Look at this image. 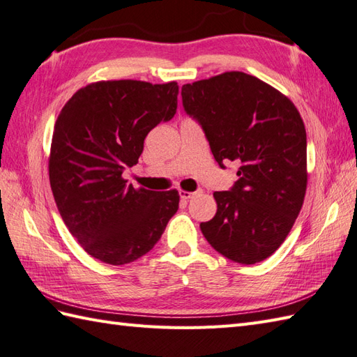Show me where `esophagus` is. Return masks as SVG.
Listing matches in <instances>:
<instances>
[{
    "label": "esophagus",
    "mask_w": 357,
    "mask_h": 357,
    "mask_svg": "<svg viewBox=\"0 0 357 357\" xmlns=\"http://www.w3.org/2000/svg\"><path fill=\"white\" fill-rule=\"evenodd\" d=\"M202 191H195V192H188V191H180L178 194H180V199L181 200H185V202H188V200H191L192 197H195L197 194H200Z\"/></svg>",
    "instance_id": "obj_1"
}]
</instances>
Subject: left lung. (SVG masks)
Segmentation results:
<instances>
[{"mask_svg":"<svg viewBox=\"0 0 357 357\" xmlns=\"http://www.w3.org/2000/svg\"><path fill=\"white\" fill-rule=\"evenodd\" d=\"M181 102L220 168L240 163L234 186L213 192L217 213L200 223L204 238L234 263L264 261L286 240L304 203L303 119L284 94L243 71L186 84Z\"/></svg>","mask_w":357,"mask_h":357,"instance_id":"1","label":"left lung"}]
</instances>
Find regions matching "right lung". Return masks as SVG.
<instances>
[{"instance_id": "1", "label": "right lung", "mask_w": 357, "mask_h": 357, "mask_svg": "<svg viewBox=\"0 0 357 357\" xmlns=\"http://www.w3.org/2000/svg\"><path fill=\"white\" fill-rule=\"evenodd\" d=\"M177 96V82H96L76 91L56 119L49 163L54 202L70 234L102 263L144 257L178 209L176 189H134L122 177L139 162L148 132L176 114Z\"/></svg>"}]
</instances>
